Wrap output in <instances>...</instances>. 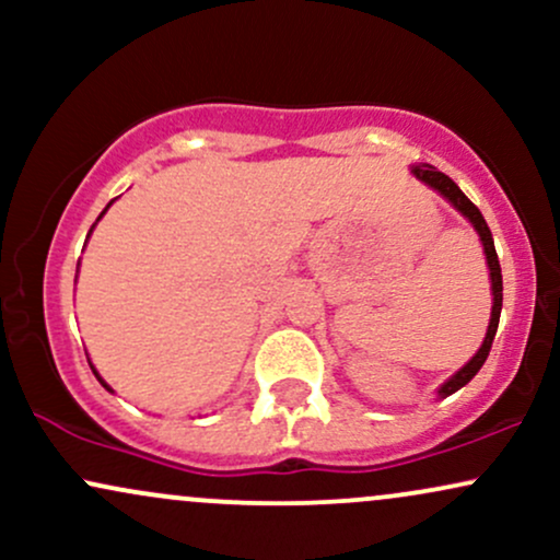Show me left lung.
<instances>
[{"mask_svg": "<svg viewBox=\"0 0 560 560\" xmlns=\"http://www.w3.org/2000/svg\"><path fill=\"white\" fill-rule=\"evenodd\" d=\"M419 182H423L427 186H432L434 191H440L442 197L447 199L450 205H453L455 210H458L460 215L466 218L468 223H471L474 229H477L479 240H481V247H485V255H487V268H490V279H492V316H490V326H487V337L481 347L477 350V355L468 361L464 369L458 371V374H453L447 378L445 384L440 387V397H447L453 395V392H458L460 387H466L468 382H471L474 376L479 374V369L485 365L487 355H490V347H492V339H494V331H498V320H500V311H503V273H500V260H498V253H494V242H492V231L487 226L485 215L479 213L477 205L468 199L464 191L458 189V184L453 182V178L445 176L442 171H436L434 165L429 163H419L410 168Z\"/></svg>", "mask_w": 560, "mask_h": 560, "instance_id": "obj_1", "label": "left lung"}]
</instances>
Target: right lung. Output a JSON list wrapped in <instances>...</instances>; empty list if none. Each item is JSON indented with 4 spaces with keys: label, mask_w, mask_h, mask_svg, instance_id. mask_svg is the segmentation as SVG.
Returning <instances> with one entry per match:
<instances>
[{
    "label": "right lung",
    "mask_w": 560,
    "mask_h": 560,
    "mask_svg": "<svg viewBox=\"0 0 560 560\" xmlns=\"http://www.w3.org/2000/svg\"><path fill=\"white\" fill-rule=\"evenodd\" d=\"M107 208H110V205H107ZM107 208H105V210H107ZM105 210H102V215H105ZM102 215H100V218H102ZM100 218H96V221H100ZM92 229H94V226H92ZM89 234H92V231H89ZM89 365H92V363H89ZM92 371H94V376L100 378V384H102V387H107V384H105V378H102L100 374H96V369H94V365H92ZM107 389H110V387H107ZM110 392H113V389H110Z\"/></svg>",
    "instance_id": "right-lung-1"
}]
</instances>
